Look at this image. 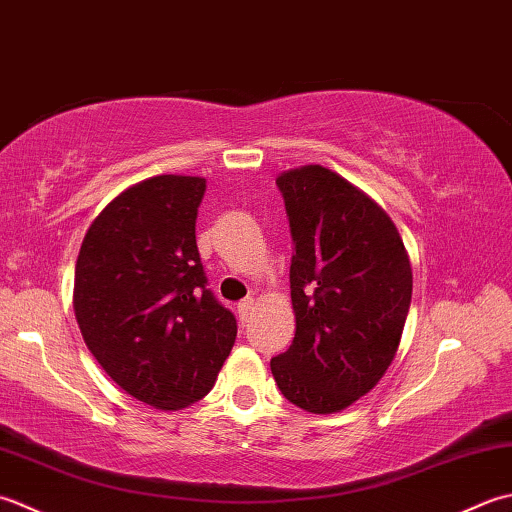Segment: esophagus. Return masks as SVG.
Segmentation results:
<instances>
[{
    "instance_id": "1",
    "label": "esophagus",
    "mask_w": 512,
    "mask_h": 512,
    "mask_svg": "<svg viewBox=\"0 0 512 512\" xmlns=\"http://www.w3.org/2000/svg\"><path fill=\"white\" fill-rule=\"evenodd\" d=\"M238 320H241V325H247L249 318H252V311H254V298H245L238 302Z\"/></svg>"
}]
</instances>
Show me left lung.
Listing matches in <instances>:
<instances>
[{
    "instance_id": "obj_1",
    "label": "left lung",
    "mask_w": 512,
    "mask_h": 512,
    "mask_svg": "<svg viewBox=\"0 0 512 512\" xmlns=\"http://www.w3.org/2000/svg\"><path fill=\"white\" fill-rule=\"evenodd\" d=\"M276 185L294 241L296 336L271 358V373L302 411L338 413L391 367L411 305V260L391 216L340 174L302 165Z\"/></svg>"
}]
</instances>
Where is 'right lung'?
Returning a JSON list of instances; mask_svg holds the SVG:
<instances>
[{
	"instance_id": "obj_1",
	"label": "right lung",
	"mask_w": 512,
	"mask_h": 512,
	"mask_svg": "<svg viewBox=\"0 0 512 512\" xmlns=\"http://www.w3.org/2000/svg\"><path fill=\"white\" fill-rule=\"evenodd\" d=\"M201 176L161 174L123 190L83 238L72 307L92 356L161 411L205 398L236 340L196 247Z\"/></svg>"
}]
</instances>
